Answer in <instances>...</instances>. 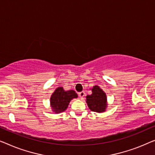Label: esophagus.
<instances>
[{
    "mask_svg": "<svg viewBox=\"0 0 155 155\" xmlns=\"http://www.w3.org/2000/svg\"><path fill=\"white\" fill-rule=\"evenodd\" d=\"M85 94H86V93H85L84 91H81V92H80L79 93H78V95H79V97H81V98H83V97L85 96Z\"/></svg>",
    "mask_w": 155,
    "mask_h": 155,
    "instance_id": "esophagus-1",
    "label": "esophagus"
}]
</instances>
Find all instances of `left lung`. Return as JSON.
Listing matches in <instances>:
<instances>
[{
    "mask_svg": "<svg viewBox=\"0 0 155 155\" xmlns=\"http://www.w3.org/2000/svg\"><path fill=\"white\" fill-rule=\"evenodd\" d=\"M92 92V94L86 96V102L88 107L93 112H104L107 107V97L105 93L97 86L93 87Z\"/></svg>",
    "mask_w": 155,
    "mask_h": 155,
    "instance_id": "obj_1",
    "label": "left lung"
}]
</instances>
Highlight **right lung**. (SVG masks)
Returning a JSON list of instances; mask_svg holds the SVG:
<instances>
[{
  "label": "right lung",
  "instance_id": "1",
  "mask_svg": "<svg viewBox=\"0 0 155 155\" xmlns=\"http://www.w3.org/2000/svg\"><path fill=\"white\" fill-rule=\"evenodd\" d=\"M77 96L74 91H65L62 87H59L51 97V104L53 112L55 113L64 112L68 107L71 100L76 98Z\"/></svg>",
  "mask_w": 155,
  "mask_h": 155
}]
</instances>
